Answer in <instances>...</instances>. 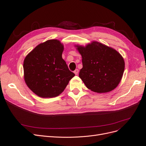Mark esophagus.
I'll return each mask as SVG.
<instances>
[{
  "label": "esophagus",
  "instance_id": "obj_1",
  "mask_svg": "<svg viewBox=\"0 0 146 146\" xmlns=\"http://www.w3.org/2000/svg\"><path fill=\"white\" fill-rule=\"evenodd\" d=\"M74 74L76 75H78V74L79 73V70H78V69H76V70L74 71Z\"/></svg>",
  "mask_w": 146,
  "mask_h": 146
}]
</instances>
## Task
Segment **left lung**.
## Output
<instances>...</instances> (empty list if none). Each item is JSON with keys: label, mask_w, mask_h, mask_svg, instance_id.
I'll return each mask as SVG.
<instances>
[{"label": "left lung", "mask_w": 146, "mask_h": 146, "mask_svg": "<svg viewBox=\"0 0 146 146\" xmlns=\"http://www.w3.org/2000/svg\"><path fill=\"white\" fill-rule=\"evenodd\" d=\"M75 47L82 57L79 78L89 89L106 93L117 88L125 68L124 58L117 51L97 41Z\"/></svg>", "instance_id": "8db88e82"}]
</instances>
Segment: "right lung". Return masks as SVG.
<instances>
[{
  "mask_svg": "<svg viewBox=\"0 0 146 146\" xmlns=\"http://www.w3.org/2000/svg\"><path fill=\"white\" fill-rule=\"evenodd\" d=\"M63 50L60 41L50 40L38 45L25 58V82L38 96H58L74 76L62 58Z\"/></svg>",
  "mask_w": 146,
  "mask_h": 146,
  "instance_id": "1",
  "label": "right lung"
}]
</instances>
